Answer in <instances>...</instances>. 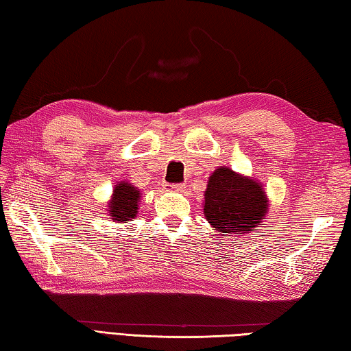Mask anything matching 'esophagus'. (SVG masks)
Here are the masks:
<instances>
[{"label":"esophagus","mask_w":351,"mask_h":351,"mask_svg":"<svg viewBox=\"0 0 351 351\" xmlns=\"http://www.w3.org/2000/svg\"><path fill=\"white\" fill-rule=\"evenodd\" d=\"M185 185H165V189L166 191H179V193H182V191H185Z\"/></svg>","instance_id":"esophagus-1"}]
</instances>
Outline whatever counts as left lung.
<instances>
[{"instance_id":"1","label":"left lung","mask_w":351,"mask_h":351,"mask_svg":"<svg viewBox=\"0 0 351 351\" xmlns=\"http://www.w3.org/2000/svg\"><path fill=\"white\" fill-rule=\"evenodd\" d=\"M268 206L265 189L254 177L226 166H219L208 177L204 214L220 234H248L265 219Z\"/></svg>"}]
</instances>
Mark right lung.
I'll use <instances>...</instances> for the list:
<instances>
[{
  "mask_svg": "<svg viewBox=\"0 0 351 351\" xmlns=\"http://www.w3.org/2000/svg\"><path fill=\"white\" fill-rule=\"evenodd\" d=\"M140 197V189L135 188L132 183L126 180L117 182L108 202L106 211L109 219L117 223H128L129 220L137 217Z\"/></svg>",
  "mask_w": 351,
  "mask_h": 351,
  "instance_id": "1",
  "label": "right lung"
}]
</instances>
